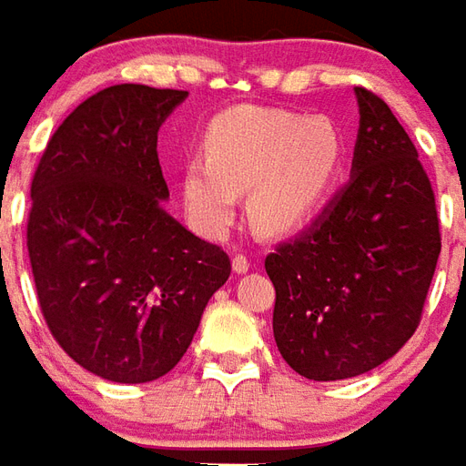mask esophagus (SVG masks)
<instances>
[{"label": "esophagus", "instance_id": "obj_1", "mask_svg": "<svg viewBox=\"0 0 466 466\" xmlns=\"http://www.w3.org/2000/svg\"><path fill=\"white\" fill-rule=\"evenodd\" d=\"M232 269H234V274L249 272V259H247L244 254H237V257L232 259Z\"/></svg>", "mask_w": 466, "mask_h": 466}]
</instances>
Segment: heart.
<instances>
[{
    "label": "heart",
    "mask_w": 466,
    "mask_h": 466,
    "mask_svg": "<svg viewBox=\"0 0 466 466\" xmlns=\"http://www.w3.org/2000/svg\"><path fill=\"white\" fill-rule=\"evenodd\" d=\"M207 159L187 164V212L207 234H224L249 192V219L267 237L304 229L332 197L344 162V137L327 116L259 106L229 109L204 134Z\"/></svg>",
    "instance_id": "b5f03b06"
}]
</instances>
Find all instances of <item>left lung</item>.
I'll return each mask as SVG.
<instances>
[{"label": "left lung", "instance_id": "1", "mask_svg": "<svg viewBox=\"0 0 466 466\" xmlns=\"http://www.w3.org/2000/svg\"><path fill=\"white\" fill-rule=\"evenodd\" d=\"M354 95L350 182L264 262L277 292L274 342L314 381L360 377L404 347L441 249L434 192L410 134L370 89Z\"/></svg>", "mask_w": 466, "mask_h": 466}]
</instances>
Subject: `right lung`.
<instances>
[{"instance_id": "1", "label": "right lung", "mask_w": 466, "mask_h": 466, "mask_svg": "<svg viewBox=\"0 0 466 466\" xmlns=\"http://www.w3.org/2000/svg\"><path fill=\"white\" fill-rule=\"evenodd\" d=\"M189 92L106 86L52 134L32 179L26 249L49 332L96 377L142 384L177 367L229 279L222 247L164 209V119Z\"/></svg>"}]
</instances>
